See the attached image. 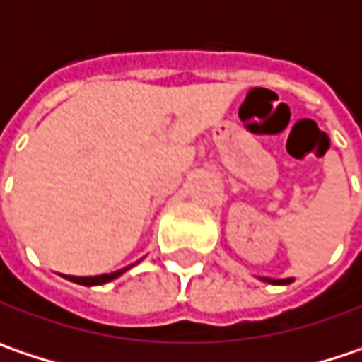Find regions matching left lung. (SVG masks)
Instances as JSON below:
<instances>
[{
  "instance_id": "1",
  "label": "left lung",
  "mask_w": 362,
  "mask_h": 362,
  "mask_svg": "<svg viewBox=\"0 0 362 362\" xmlns=\"http://www.w3.org/2000/svg\"><path fill=\"white\" fill-rule=\"evenodd\" d=\"M270 282H276V280H270ZM288 282H293V278H286V280H278V284H288Z\"/></svg>"
}]
</instances>
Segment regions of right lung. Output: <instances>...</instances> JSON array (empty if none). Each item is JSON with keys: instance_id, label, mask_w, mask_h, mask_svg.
Segmentation results:
<instances>
[{"instance_id": "obj_1", "label": "right lung", "mask_w": 362, "mask_h": 362, "mask_svg": "<svg viewBox=\"0 0 362 362\" xmlns=\"http://www.w3.org/2000/svg\"><path fill=\"white\" fill-rule=\"evenodd\" d=\"M127 268H129V266H127ZM127 268H123V270H117V272H113V274H100V276H65V278H67V280H71V282L84 284V286H94V284H105V282H111L113 278L121 276V274L127 270Z\"/></svg>"}]
</instances>
